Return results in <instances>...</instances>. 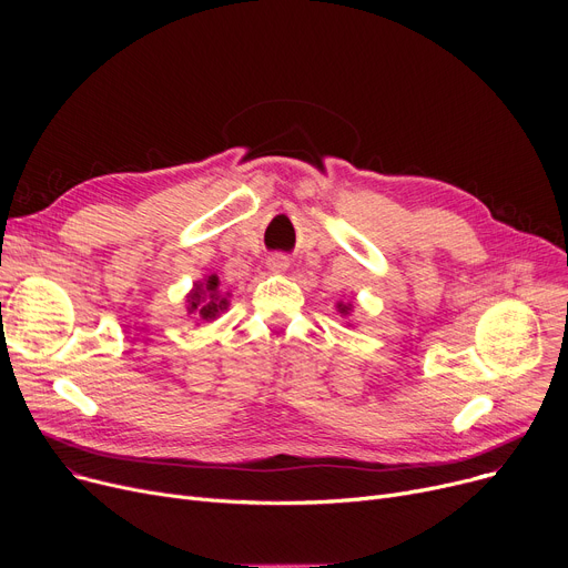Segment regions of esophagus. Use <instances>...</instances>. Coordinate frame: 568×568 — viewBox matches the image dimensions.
<instances>
[{"instance_id":"esophagus-1","label":"esophagus","mask_w":568,"mask_h":568,"mask_svg":"<svg viewBox=\"0 0 568 568\" xmlns=\"http://www.w3.org/2000/svg\"><path fill=\"white\" fill-rule=\"evenodd\" d=\"M266 264H268V268H272V272H285L290 262H287L285 255H272L266 260Z\"/></svg>"}]
</instances>
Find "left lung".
<instances>
[{
	"label": "left lung",
	"instance_id": "8db88e82",
	"mask_svg": "<svg viewBox=\"0 0 568 568\" xmlns=\"http://www.w3.org/2000/svg\"><path fill=\"white\" fill-rule=\"evenodd\" d=\"M338 311L347 315V313H349V304H338Z\"/></svg>",
	"mask_w": 568,
	"mask_h": 568
}]
</instances>
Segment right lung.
I'll list each match as a JSON object with an SVG mask.
<instances>
[{"mask_svg": "<svg viewBox=\"0 0 568 568\" xmlns=\"http://www.w3.org/2000/svg\"><path fill=\"white\" fill-rule=\"evenodd\" d=\"M227 306V300H221L219 278L209 276L206 283H197L195 290L189 294V311L200 313V317L212 320Z\"/></svg>", "mask_w": 568, "mask_h": 568, "instance_id": "1", "label": "right lung"}]
</instances>
